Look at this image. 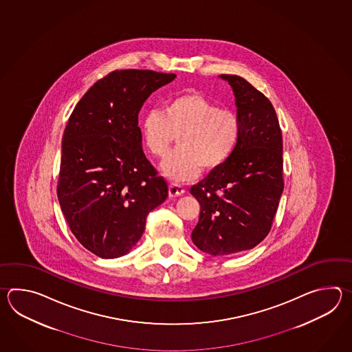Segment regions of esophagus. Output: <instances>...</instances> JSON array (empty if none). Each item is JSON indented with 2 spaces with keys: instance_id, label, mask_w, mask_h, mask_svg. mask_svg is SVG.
Instances as JSON below:
<instances>
[{
  "instance_id": "1",
  "label": "esophagus",
  "mask_w": 352,
  "mask_h": 352,
  "mask_svg": "<svg viewBox=\"0 0 352 352\" xmlns=\"http://www.w3.org/2000/svg\"><path fill=\"white\" fill-rule=\"evenodd\" d=\"M184 194H185V188L181 186V185H177V184H170L168 185V195H170V197L182 196Z\"/></svg>"
}]
</instances>
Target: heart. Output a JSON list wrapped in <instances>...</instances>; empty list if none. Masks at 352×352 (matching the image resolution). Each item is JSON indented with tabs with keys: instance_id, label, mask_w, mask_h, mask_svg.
<instances>
[{
	"instance_id": "heart-1",
	"label": "heart",
	"mask_w": 352,
	"mask_h": 352,
	"mask_svg": "<svg viewBox=\"0 0 352 352\" xmlns=\"http://www.w3.org/2000/svg\"><path fill=\"white\" fill-rule=\"evenodd\" d=\"M141 133L155 157H164L176 137L179 147L162 164L173 181H190L201 171H214L232 156L239 141L238 114L197 91L168 98L164 111H151L141 122Z\"/></svg>"
}]
</instances>
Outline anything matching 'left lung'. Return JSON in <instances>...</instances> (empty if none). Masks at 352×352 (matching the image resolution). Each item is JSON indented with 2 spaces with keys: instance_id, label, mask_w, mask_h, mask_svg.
<instances>
[{
  "instance_id": "obj_1",
  "label": "left lung",
  "mask_w": 352,
  "mask_h": 352,
  "mask_svg": "<svg viewBox=\"0 0 352 352\" xmlns=\"http://www.w3.org/2000/svg\"><path fill=\"white\" fill-rule=\"evenodd\" d=\"M232 85L239 117V141L224 165L191 187L200 202L195 245L214 256L256 247L270 234L283 192V141L270 99L239 75Z\"/></svg>"
}]
</instances>
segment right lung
Masks as SVG:
<instances>
[{"label": "right lung", "instance_id": "1", "mask_svg": "<svg viewBox=\"0 0 352 352\" xmlns=\"http://www.w3.org/2000/svg\"><path fill=\"white\" fill-rule=\"evenodd\" d=\"M176 75L114 70L75 105L63 135L60 208L75 238L99 258L127 254L148 212L165 201L167 182L146 158L138 113Z\"/></svg>", "mask_w": 352, "mask_h": 352}]
</instances>
